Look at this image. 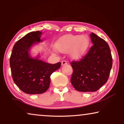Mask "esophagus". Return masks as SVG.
Listing matches in <instances>:
<instances>
[{
    "instance_id": "34e87169",
    "label": "esophagus",
    "mask_w": 124,
    "mask_h": 124,
    "mask_svg": "<svg viewBox=\"0 0 124 124\" xmlns=\"http://www.w3.org/2000/svg\"><path fill=\"white\" fill-rule=\"evenodd\" d=\"M67 64V62L66 60H62V65H64L65 64Z\"/></svg>"
}]
</instances>
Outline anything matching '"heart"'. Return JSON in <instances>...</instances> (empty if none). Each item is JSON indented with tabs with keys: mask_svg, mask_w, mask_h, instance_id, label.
<instances>
[{
	"mask_svg": "<svg viewBox=\"0 0 124 124\" xmlns=\"http://www.w3.org/2000/svg\"><path fill=\"white\" fill-rule=\"evenodd\" d=\"M90 44L86 35H66L61 37L55 44V48L59 51L67 52L73 59H78L86 52Z\"/></svg>",
	"mask_w": 124,
	"mask_h": 124,
	"instance_id": "b5f03b06",
	"label": "heart"
}]
</instances>
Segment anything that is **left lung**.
Segmentation results:
<instances>
[{"mask_svg":"<svg viewBox=\"0 0 124 124\" xmlns=\"http://www.w3.org/2000/svg\"><path fill=\"white\" fill-rule=\"evenodd\" d=\"M93 45L79 61H73L71 84L81 92H94L107 81L112 66L108 43L95 34H90Z\"/></svg>","mask_w":124,"mask_h":124,"instance_id":"obj_1","label":"left lung"}]
</instances>
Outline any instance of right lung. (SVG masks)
Listing matches in <instances>:
<instances>
[{
	"label": "right lung",
	"instance_id": "obj_1",
	"mask_svg": "<svg viewBox=\"0 0 124 124\" xmlns=\"http://www.w3.org/2000/svg\"><path fill=\"white\" fill-rule=\"evenodd\" d=\"M39 31L27 34L15 44L9 64L13 80L18 87L28 94L46 92L50 85V76L60 68L61 62L48 64L33 59L29 53L34 43L42 41Z\"/></svg>",
	"mask_w": 124,
	"mask_h": 124
}]
</instances>
